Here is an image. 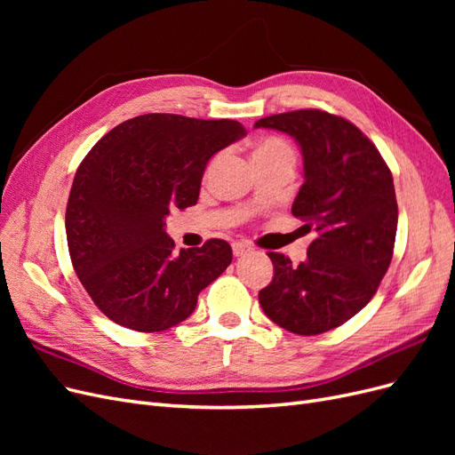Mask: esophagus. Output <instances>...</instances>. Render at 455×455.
Listing matches in <instances>:
<instances>
[{"label": "esophagus", "mask_w": 455, "mask_h": 455, "mask_svg": "<svg viewBox=\"0 0 455 455\" xmlns=\"http://www.w3.org/2000/svg\"><path fill=\"white\" fill-rule=\"evenodd\" d=\"M231 249H233V254H235V256H244V254H249L252 251L251 244H246V243H233Z\"/></svg>", "instance_id": "34e87169"}]
</instances>
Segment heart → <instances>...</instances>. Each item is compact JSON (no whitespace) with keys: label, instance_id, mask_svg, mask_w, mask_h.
<instances>
[{"label":"heart","instance_id":"heart-1","mask_svg":"<svg viewBox=\"0 0 455 455\" xmlns=\"http://www.w3.org/2000/svg\"><path fill=\"white\" fill-rule=\"evenodd\" d=\"M254 163L271 161V159H291L294 161V151L283 139L277 136H264L252 148Z\"/></svg>","mask_w":455,"mask_h":455}]
</instances>
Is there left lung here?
Returning a JSON list of instances; mask_svg holds the SVG:
<instances>
[{
	"label": "left lung",
	"mask_w": 455,
	"mask_h": 455,
	"mask_svg": "<svg viewBox=\"0 0 455 455\" xmlns=\"http://www.w3.org/2000/svg\"><path fill=\"white\" fill-rule=\"evenodd\" d=\"M254 127L298 142L304 184L292 214L316 233L299 266L269 252L275 273L258 294L259 306L288 332H328L368 304L389 269L398 222L393 174L353 123L321 109L269 116Z\"/></svg>",
	"instance_id": "8db88e82"
}]
</instances>
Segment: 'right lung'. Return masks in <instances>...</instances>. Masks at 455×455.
Returning a JSON list of instances; mask_svg holds the SVG:
<instances>
[{"mask_svg": "<svg viewBox=\"0 0 455 455\" xmlns=\"http://www.w3.org/2000/svg\"><path fill=\"white\" fill-rule=\"evenodd\" d=\"M244 134L233 119L146 114L123 121L81 161L66 206L68 251L109 321L169 330L231 264L222 239L176 254L164 220L197 203L206 163Z\"/></svg>", "mask_w": 455, "mask_h": 455, "instance_id": "right-lung-1", "label": "right lung"}]
</instances>
